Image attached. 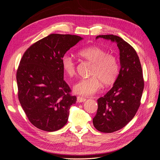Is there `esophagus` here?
<instances>
[{"label":"esophagus","mask_w":160,"mask_h":160,"mask_svg":"<svg viewBox=\"0 0 160 160\" xmlns=\"http://www.w3.org/2000/svg\"><path fill=\"white\" fill-rule=\"evenodd\" d=\"M86 100V99L85 98H83L82 97H77V102H85Z\"/></svg>","instance_id":"obj_1"}]
</instances>
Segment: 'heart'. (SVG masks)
I'll return each instance as SVG.
<instances>
[{
    "label": "heart",
    "instance_id": "obj_1",
    "mask_svg": "<svg viewBox=\"0 0 160 160\" xmlns=\"http://www.w3.org/2000/svg\"><path fill=\"white\" fill-rule=\"evenodd\" d=\"M78 54L92 63L90 70L91 77L80 80L73 86V91L82 96H91L97 93L104 86L112 85L119 73L117 58L113 54H107L106 50L97 46L86 47L80 50ZM61 64L65 74L72 77L77 73V66L73 59L65 54L61 59Z\"/></svg>",
    "mask_w": 160,
    "mask_h": 160
}]
</instances>
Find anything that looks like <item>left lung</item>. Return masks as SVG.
Returning a JSON list of instances; mask_svg holds the SVG:
<instances>
[{
    "label": "left lung",
    "mask_w": 160,
    "mask_h": 160,
    "mask_svg": "<svg viewBox=\"0 0 160 160\" xmlns=\"http://www.w3.org/2000/svg\"><path fill=\"white\" fill-rule=\"evenodd\" d=\"M116 43L119 50L121 69L112 88L97 100L98 110L93 119L95 128L112 133L125 127L135 116L140 106L144 81L139 57L134 48L121 38L100 35Z\"/></svg>",
    "instance_id": "8db88e82"
}]
</instances>
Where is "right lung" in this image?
<instances>
[{
  "label": "right lung",
  "mask_w": 160,
  "mask_h": 160,
  "mask_svg": "<svg viewBox=\"0 0 160 160\" xmlns=\"http://www.w3.org/2000/svg\"><path fill=\"white\" fill-rule=\"evenodd\" d=\"M83 39L80 36L52 33L24 52L17 71L18 97L30 122L38 128L54 132L66 124L77 97L63 80L61 59Z\"/></svg>",
  "instance_id": "add662e5"
}]
</instances>
